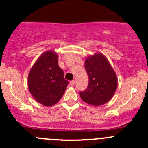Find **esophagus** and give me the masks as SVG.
Returning a JSON list of instances; mask_svg holds the SVG:
<instances>
[{
    "mask_svg": "<svg viewBox=\"0 0 148 148\" xmlns=\"http://www.w3.org/2000/svg\"><path fill=\"white\" fill-rule=\"evenodd\" d=\"M74 84H75V81L74 80H72V81L70 82V85H71V86H73L74 85Z\"/></svg>",
    "mask_w": 148,
    "mask_h": 148,
    "instance_id": "esophagus-1",
    "label": "esophagus"
}]
</instances>
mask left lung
<instances>
[{
	"mask_svg": "<svg viewBox=\"0 0 148 148\" xmlns=\"http://www.w3.org/2000/svg\"><path fill=\"white\" fill-rule=\"evenodd\" d=\"M84 66L89 77L86 90L79 93L84 102L92 106L106 104L117 88V77L107 58L102 53L86 56Z\"/></svg>",
	"mask_w": 148,
	"mask_h": 148,
	"instance_id": "8db88e82",
	"label": "left lung"
}]
</instances>
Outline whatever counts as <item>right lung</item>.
<instances>
[{
	"label": "right lung",
	"instance_id": "obj_1",
	"mask_svg": "<svg viewBox=\"0 0 148 148\" xmlns=\"http://www.w3.org/2000/svg\"><path fill=\"white\" fill-rule=\"evenodd\" d=\"M58 58L56 51H46L40 55L28 73L30 93L36 102L46 107L59 102L69 84L58 65Z\"/></svg>",
	"mask_w": 148,
	"mask_h": 148
}]
</instances>
